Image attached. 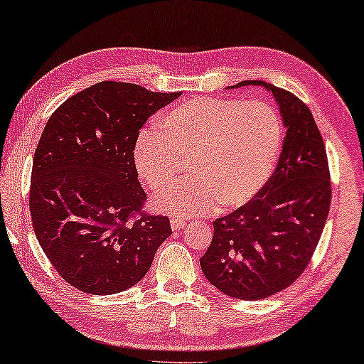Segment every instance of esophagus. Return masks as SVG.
<instances>
[{"mask_svg": "<svg viewBox=\"0 0 364 364\" xmlns=\"http://www.w3.org/2000/svg\"><path fill=\"white\" fill-rule=\"evenodd\" d=\"M183 227H186V220H183V219H177V218L171 219V228H172V230H174V232L182 230Z\"/></svg>", "mask_w": 364, "mask_h": 364, "instance_id": "esophagus-1", "label": "esophagus"}]
</instances>
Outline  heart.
I'll return each instance as SVG.
<instances>
[{"instance_id": "1", "label": "heart", "mask_w": 364, "mask_h": 364, "mask_svg": "<svg viewBox=\"0 0 364 364\" xmlns=\"http://www.w3.org/2000/svg\"><path fill=\"white\" fill-rule=\"evenodd\" d=\"M159 129L140 134L134 161L146 186L161 190L177 178L181 159H190L188 181L153 200L177 219L246 205L269 181L283 144L282 121L260 100L190 99L171 108Z\"/></svg>"}]
</instances>
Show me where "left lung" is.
Instances as JSON below:
<instances>
[{"instance_id":"1","label":"left lung","mask_w":364,"mask_h":364,"mask_svg":"<svg viewBox=\"0 0 364 364\" xmlns=\"http://www.w3.org/2000/svg\"><path fill=\"white\" fill-rule=\"evenodd\" d=\"M262 86L286 127L277 169L251 201L213 222L214 237L200 259L208 282L241 301H260L291 286L309 265L326 224L331 181L326 149L314 114L286 89Z\"/></svg>"}]
</instances>
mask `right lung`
Segmentation results:
<instances>
[{
    "label": "right lung",
    "instance_id": "1",
    "mask_svg": "<svg viewBox=\"0 0 364 364\" xmlns=\"http://www.w3.org/2000/svg\"><path fill=\"white\" fill-rule=\"evenodd\" d=\"M178 95L100 81L48 119L33 155L30 214L41 250L73 288L129 289L171 237L166 215L142 211L134 149L145 121Z\"/></svg>",
    "mask_w": 364,
    "mask_h": 364
}]
</instances>
